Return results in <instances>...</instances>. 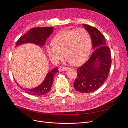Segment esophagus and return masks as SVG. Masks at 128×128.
I'll use <instances>...</instances> for the list:
<instances>
[{
	"label": "esophagus",
	"instance_id": "34e87169",
	"mask_svg": "<svg viewBox=\"0 0 128 128\" xmlns=\"http://www.w3.org/2000/svg\"><path fill=\"white\" fill-rule=\"evenodd\" d=\"M68 68V67H60L59 68V70L60 72H61V71H65Z\"/></svg>",
	"mask_w": 128,
	"mask_h": 128
}]
</instances>
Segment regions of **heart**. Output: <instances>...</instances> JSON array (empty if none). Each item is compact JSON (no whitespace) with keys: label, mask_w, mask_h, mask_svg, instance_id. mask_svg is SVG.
<instances>
[{"label":"heart","mask_w":128,"mask_h":128,"mask_svg":"<svg viewBox=\"0 0 128 128\" xmlns=\"http://www.w3.org/2000/svg\"><path fill=\"white\" fill-rule=\"evenodd\" d=\"M92 42L90 34L82 28L64 30L57 34L52 45L46 47V53L53 63L57 64L64 56L74 65H78L90 54Z\"/></svg>","instance_id":"b5f03b06"}]
</instances>
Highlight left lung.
Wrapping results in <instances>:
<instances>
[{
	"label": "left lung",
	"mask_w": 128,
	"mask_h": 128,
	"mask_svg": "<svg viewBox=\"0 0 128 128\" xmlns=\"http://www.w3.org/2000/svg\"><path fill=\"white\" fill-rule=\"evenodd\" d=\"M83 26L90 34L95 50L86 62L77 68L74 86L81 93H90L101 86L108 77L112 64L111 54L102 34L94 26Z\"/></svg>",
	"instance_id": "1"
}]
</instances>
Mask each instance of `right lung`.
Returning a JSON list of instances; mask_svg holds the SVG:
<instances>
[{
  "label": "right lung",
  "mask_w": 128,
  "mask_h": 128,
  "mask_svg": "<svg viewBox=\"0 0 128 128\" xmlns=\"http://www.w3.org/2000/svg\"><path fill=\"white\" fill-rule=\"evenodd\" d=\"M53 29V27H39L31 29L28 32L19 38L16 42V46L28 42L43 46L47 38L52 33ZM58 72L57 67L48 72L46 75L44 80L37 87L33 88H26L20 86V88L30 95L42 96L46 94L51 90L53 82L54 76ZM16 84L19 86L18 83Z\"/></svg>",
  "instance_id": "add662e5"
}]
</instances>
